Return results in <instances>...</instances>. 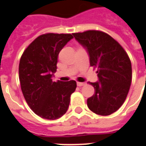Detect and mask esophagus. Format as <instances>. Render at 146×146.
I'll use <instances>...</instances> for the list:
<instances>
[{"label":"esophagus","mask_w":146,"mask_h":146,"mask_svg":"<svg viewBox=\"0 0 146 146\" xmlns=\"http://www.w3.org/2000/svg\"><path fill=\"white\" fill-rule=\"evenodd\" d=\"M77 86H79V87H81V86H85V85H86V83H84V82H77Z\"/></svg>","instance_id":"esophagus-1"}]
</instances>
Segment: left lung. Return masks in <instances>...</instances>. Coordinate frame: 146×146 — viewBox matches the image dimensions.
<instances>
[{"mask_svg": "<svg viewBox=\"0 0 146 146\" xmlns=\"http://www.w3.org/2000/svg\"><path fill=\"white\" fill-rule=\"evenodd\" d=\"M87 50L90 65L96 68L99 80L89 82L95 93L87 100L91 111L109 115L123 104L131 82V64L128 55L117 41L99 31L72 33Z\"/></svg>", "mask_w": 146, "mask_h": 146, "instance_id": "left-lung-1", "label": "left lung"}]
</instances>
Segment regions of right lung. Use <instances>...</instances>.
<instances>
[{"label": "right lung", "instance_id": "1", "mask_svg": "<svg viewBox=\"0 0 146 146\" xmlns=\"http://www.w3.org/2000/svg\"><path fill=\"white\" fill-rule=\"evenodd\" d=\"M73 38L70 33H45L30 44L21 56L19 78L22 92L28 106L37 115L55 120L66 113L74 80L52 81L57 69L58 56Z\"/></svg>", "mask_w": 146, "mask_h": 146}]
</instances>
